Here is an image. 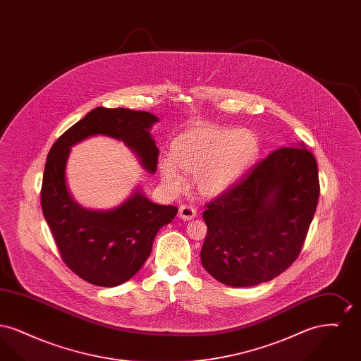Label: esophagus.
Returning <instances> with one entry per match:
<instances>
[{"label": "esophagus", "instance_id": "obj_1", "mask_svg": "<svg viewBox=\"0 0 361 361\" xmlns=\"http://www.w3.org/2000/svg\"><path fill=\"white\" fill-rule=\"evenodd\" d=\"M178 216L184 221H190L196 216V209L189 204H184L178 208Z\"/></svg>", "mask_w": 361, "mask_h": 361}]
</instances>
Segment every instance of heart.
<instances>
[{"label":"heart","instance_id":"1","mask_svg":"<svg viewBox=\"0 0 361 361\" xmlns=\"http://www.w3.org/2000/svg\"><path fill=\"white\" fill-rule=\"evenodd\" d=\"M259 157V139L247 128L199 126L183 133L171 145L169 158L158 171L173 189L184 187V176L204 197H216L233 188L252 171Z\"/></svg>","mask_w":361,"mask_h":361}]
</instances>
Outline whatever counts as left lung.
<instances>
[{"mask_svg":"<svg viewBox=\"0 0 361 361\" xmlns=\"http://www.w3.org/2000/svg\"><path fill=\"white\" fill-rule=\"evenodd\" d=\"M318 197L312 153L303 143L277 149L207 204L204 269L231 287L275 279L299 256Z\"/></svg>","mask_w":361,"mask_h":361,"instance_id":"1","label":"left lung"}]
</instances>
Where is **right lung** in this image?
I'll return each mask as SVG.
<instances>
[{
	"instance_id": "obj_1",
	"label": "right lung",
	"mask_w": 361,
	"mask_h": 361,
	"mask_svg": "<svg viewBox=\"0 0 361 361\" xmlns=\"http://www.w3.org/2000/svg\"><path fill=\"white\" fill-rule=\"evenodd\" d=\"M157 121L150 112L97 106L58 137L47 155L40 196L43 215L68 268L90 284L116 287L130 280L150 256L159 228L171 224L178 209L154 204L139 188L108 211L80 206L66 184L70 149L86 137H115L137 154L143 169L154 173L158 147L150 128Z\"/></svg>"
}]
</instances>
